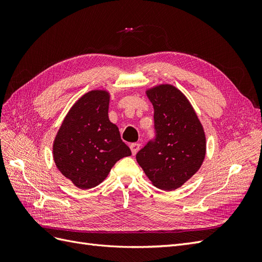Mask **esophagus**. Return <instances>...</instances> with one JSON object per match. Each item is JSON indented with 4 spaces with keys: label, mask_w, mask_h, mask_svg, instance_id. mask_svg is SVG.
<instances>
[{
    "label": "esophagus",
    "mask_w": 262,
    "mask_h": 262,
    "mask_svg": "<svg viewBox=\"0 0 262 262\" xmlns=\"http://www.w3.org/2000/svg\"><path fill=\"white\" fill-rule=\"evenodd\" d=\"M141 144L140 143H131L130 144V148H131V152L133 155H136L138 153V150L140 149Z\"/></svg>",
    "instance_id": "34e87169"
}]
</instances>
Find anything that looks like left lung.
Wrapping results in <instances>:
<instances>
[{
    "label": "left lung",
    "mask_w": 262,
    "mask_h": 262,
    "mask_svg": "<svg viewBox=\"0 0 262 262\" xmlns=\"http://www.w3.org/2000/svg\"><path fill=\"white\" fill-rule=\"evenodd\" d=\"M154 107V133L137 154V162L153 185L175 190L201 167L205 156V136L192 106L171 85L147 91Z\"/></svg>",
    "instance_id": "1"
}]
</instances>
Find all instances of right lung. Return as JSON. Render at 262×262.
I'll use <instances>...</instances> for the list:
<instances>
[{
	"label": "right lung",
	"mask_w": 262,
	"mask_h": 262,
	"mask_svg": "<svg viewBox=\"0 0 262 262\" xmlns=\"http://www.w3.org/2000/svg\"><path fill=\"white\" fill-rule=\"evenodd\" d=\"M109 94L92 91L78 99L62 122L53 158L63 176L80 189L98 186L131 150L108 118Z\"/></svg>",
	"instance_id": "obj_1"
}]
</instances>
